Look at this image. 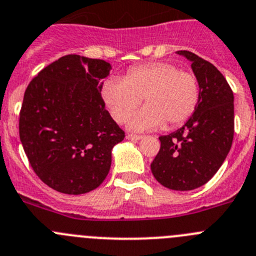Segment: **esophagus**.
Segmentation results:
<instances>
[{
	"label": "esophagus",
	"mask_w": 256,
	"mask_h": 256,
	"mask_svg": "<svg viewBox=\"0 0 256 256\" xmlns=\"http://www.w3.org/2000/svg\"><path fill=\"white\" fill-rule=\"evenodd\" d=\"M144 136H140V135H134V134H128L126 135V139L128 140H134V142H139L142 140Z\"/></svg>",
	"instance_id": "1"
}]
</instances>
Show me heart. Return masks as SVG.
<instances>
[{"instance_id": "b5f03b06", "label": "heart", "mask_w": 256, "mask_h": 256, "mask_svg": "<svg viewBox=\"0 0 256 256\" xmlns=\"http://www.w3.org/2000/svg\"><path fill=\"white\" fill-rule=\"evenodd\" d=\"M199 84L190 72L171 64L150 62L131 68L124 79H110L102 85L104 104L117 122H125L144 98L145 107L130 120L132 131L170 128L186 122L199 102Z\"/></svg>"}]
</instances>
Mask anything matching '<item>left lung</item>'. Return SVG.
I'll use <instances>...</instances> for the list:
<instances>
[{
  "mask_svg": "<svg viewBox=\"0 0 256 256\" xmlns=\"http://www.w3.org/2000/svg\"><path fill=\"white\" fill-rule=\"evenodd\" d=\"M177 54L191 62L199 84V102L182 128L160 138L152 174L164 188L188 191L206 184L220 170L234 140V93L217 68L188 50Z\"/></svg>",
  "mask_w": 256,
  "mask_h": 256,
  "instance_id": "obj_1",
  "label": "left lung"
}]
</instances>
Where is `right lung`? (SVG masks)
Returning <instances> with one entry per match:
<instances>
[{
	"label": "right lung",
	"mask_w": 256,
	"mask_h": 256,
	"mask_svg": "<svg viewBox=\"0 0 256 256\" xmlns=\"http://www.w3.org/2000/svg\"><path fill=\"white\" fill-rule=\"evenodd\" d=\"M111 64L68 54L28 85L19 120L29 163L46 185L62 194L96 188L107 177L112 149L125 138L102 100Z\"/></svg>",
	"instance_id": "right-lung-1"
}]
</instances>
